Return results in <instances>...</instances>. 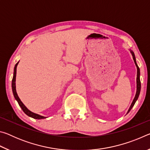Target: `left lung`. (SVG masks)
I'll list each match as a JSON object with an SVG mask.
<instances>
[{
  "instance_id": "1",
  "label": "left lung",
  "mask_w": 150,
  "mask_h": 150,
  "mask_svg": "<svg viewBox=\"0 0 150 150\" xmlns=\"http://www.w3.org/2000/svg\"><path fill=\"white\" fill-rule=\"evenodd\" d=\"M132 55V57H133V59L134 61V63H135V65L137 67V78H136V95H135V97H134V100L132 101V103L131 105L130 106V108H129L128 110V113L130 111V110L132 109V108L133 107L134 104L136 102V100H138V96L139 95V93H140V89H141V82H140V79H139V75H140V71H139V68L137 65V63H136V57H135V55H134V52L132 51L131 50H130Z\"/></svg>"
}]
</instances>
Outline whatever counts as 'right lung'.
<instances>
[{
  "instance_id": "1",
  "label": "right lung",
  "mask_w": 150,
  "mask_h": 150,
  "mask_svg": "<svg viewBox=\"0 0 150 150\" xmlns=\"http://www.w3.org/2000/svg\"><path fill=\"white\" fill-rule=\"evenodd\" d=\"M19 62H18L16 65L14 66V74H13V78H12V92H13V95L15 98V99L17 100L19 106L21 107L22 109V110L24 111V112L26 114V115H28L30 117H32L34 119H44L46 118L47 117L45 116H43L40 115H38V114H35L32 112V111H30L26 108V106H25L21 100H20L19 96H18V94L16 93V68H17V65L18 64Z\"/></svg>"
}]
</instances>
